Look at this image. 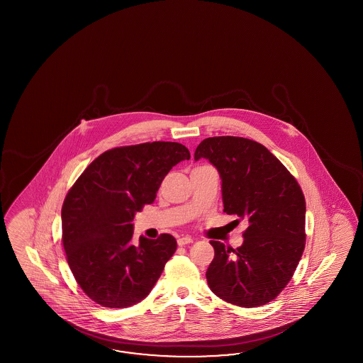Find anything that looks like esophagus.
Instances as JSON below:
<instances>
[{"mask_svg":"<svg viewBox=\"0 0 363 363\" xmlns=\"http://www.w3.org/2000/svg\"><path fill=\"white\" fill-rule=\"evenodd\" d=\"M194 241L191 237H189V235H185V237H181V238H178V246H185V245H189V243H191V242Z\"/></svg>","mask_w":363,"mask_h":363,"instance_id":"1","label":"esophagus"}]
</instances>
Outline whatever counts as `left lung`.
I'll return each instance as SVG.
<instances>
[{"label": "left lung", "mask_w": 363, "mask_h": 363, "mask_svg": "<svg viewBox=\"0 0 363 363\" xmlns=\"http://www.w3.org/2000/svg\"><path fill=\"white\" fill-rule=\"evenodd\" d=\"M209 160L222 179L223 211L247 220L243 243L210 241L214 259L206 279L220 299L257 308L289 284L305 249L306 202L297 179L264 145L242 137H210L194 160Z\"/></svg>", "instance_id": "obj_1"}]
</instances>
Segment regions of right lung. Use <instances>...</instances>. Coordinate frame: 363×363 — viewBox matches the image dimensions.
<instances>
[{
    "instance_id": "obj_1",
    "label": "right lung",
    "mask_w": 363,
    "mask_h": 363,
    "mask_svg": "<svg viewBox=\"0 0 363 363\" xmlns=\"http://www.w3.org/2000/svg\"><path fill=\"white\" fill-rule=\"evenodd\" d=\"M178 143H145L99 155L66 194L62 245L79 287L104 308H129L153 289L177 249L176 238L132 241L133 220L153 203L166 174L189 160Z\"/></svg>"
}]
</instances>
